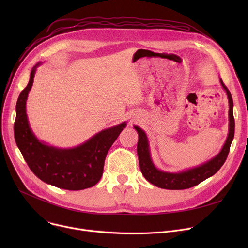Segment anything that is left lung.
<instances>
[{"instance_id":"obj_1","label":"left lung","mask_w":248,"mask_h":248,"mask_svg":"<svg viewBox=\"0 0 248 248\" xmlns=\"http://www.w3.org/2000/svg\"><path fill=\"white\" fill-rule=\"evenodd\" d=\"M220 84L226 91L228 102H229V128H228V136L223 145L222 149L217 154L215 157L210 159L197 167H194L188 170L172 173V172H165L155 166L152 158H151V151L149 140L146 133L142 131L140 126L134 125L135 129L139 134V140L137 146V152L139 157V163L141 174L144 175L147 181L151 184L157 186L162 189L168 190H184L191 187L200 184L201 182L213 176L218 172L219 169L223 166L224 162L229 153V149L231 142L234 138V128H235V123H234L233 116V100L230 91L223 83L222 79L219 78Z\"/></svg>"}]
</instances>
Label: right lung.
Here are the masks:
<instances>
[{"instance_id": "right-lung-1", "label": "right lung", "mask_w": 248, "mask_h": 248, "mask_svg": "<svg viewBox=\"0 0 248 248\" xmlns=\"http://www.w3.org/2000/svg\"><path fill=\"white\" fill-rule=\"evenodd\" d=\"M40 64L38 62L32 68L28 85L17 100L14 124L16 144L31 171L45 183L73 191L93 187L100 180L107 154L126 123L103 129L83 144L70 149L56 148L39 140L30 127L26 102Z\"/></svg>"}]
</instances>
